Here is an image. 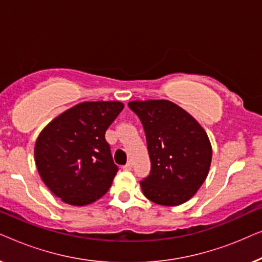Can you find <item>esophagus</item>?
I'll list each match as a JSON object with an SVG mask.
<instances>
[{
	"mask_svg": "<svg viewBox=\"0 0 262 262\" xmlns=\"http://www.w3.org/2000/svg\"><path fill=\"white\" fill-rule=\"evenodd\" d=\"M123 169H124V170H131V169H132V163H131V162H127V163L125 164V166L123 167Z\"/></svg>",
	"mask_w": 262,
	"mask_h": 262,
	"instance_id": "34e87169",
	"label": "esophagus"
}]
</instances>
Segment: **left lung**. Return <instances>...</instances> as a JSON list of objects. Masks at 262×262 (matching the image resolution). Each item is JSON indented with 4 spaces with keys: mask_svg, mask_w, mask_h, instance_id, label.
<instances>
[{
    "mask_svg": "<svg viewBox=\"0 0 262 262\" xmlns=\"http://www.w3.org/2000/svg\"><path fill=\"white\" fill-rule=\"evenodd\" d=\"M144 128L150 173L141 181L144 195L166 206L184 204L209 174L212 148L198 121L168 100L128 102Z\"/></svg>",
    "mask_w": 262,
    "mask_h": 262,
    "instance_id": "8db88e82",
    "label": "left lung"
}]
</instances>
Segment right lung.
Wrapping results in <instances>:
<instances>
[{
    "mask_svg": "<svg viewBox=\"0 0 262 262\" xmlns=\"http://www.w3.org/2000/svg\"><path fill=\"white\" fill-rule=\"evenodd\" d=\"M123 108L119 101L82 102L40 132L35 164L44 184L64 203L83 206L108 191L118 166L105 134Z\"/></svg>",
    "mask_w": 262,
    "mask_h": 262,
    "instance_id": "add662e5",
    "label": "right lung"
}]
</instances>
